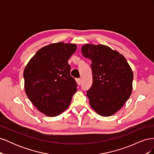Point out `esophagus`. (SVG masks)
Here are the masks:
<instances>
[{
	"instance_id": "esophagus-1",
	"label": "esophagus",
	"mask_w": 154,
	"mask_h": 154,
	"mask_svg": "<svg viewBox=\"0 0 154 154\" xmlns=\"http://www.w3.org/2000/svg\"><path fill=\"white\" fill-rule=\"evenodd\" d=\"M76 82H77V83L78 85H80L81 84V79H80V78L76 79Z\"/></svg>"
}]
</instances>
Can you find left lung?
<instances>
[{
    "instance_id": "8db88e82",
    "label": "left lung",
    "mask_w": 154,
    "mask_h": 154,
    "mask_svg": "<svg viewBox=\"0 0 154 154\" xmlns=\"http://www.w3.org/2000/svg\"><path fill=\"white\" fill-rule=\"evenodd\" d=\"M82 53L91 61L93 82L87 91L91 106L100 116L113 115L132 94L131 67L122 54L106 45L85 44Z\"/></svg>"
}]
</instances>
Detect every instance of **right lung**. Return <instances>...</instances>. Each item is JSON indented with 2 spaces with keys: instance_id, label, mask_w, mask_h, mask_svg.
<instances>
[{
  "instance_id": "add662e5",
  "label": "right lung",
  "mask_w": 154,
  "mask_h": 154,
  "mask_svg": "<svg viewBox=\"0 0 154 154\" xmlns=\"http://www.w3.org/2000/svg\"><path fill=\"white\" fill-rule=\"evenodd\" d=\"M76 45L58 42L38 50L24 71V88L31 103L42 113L53 117L68 108L77 91L68 60Z\"/></svg>"
}]
</instances>
